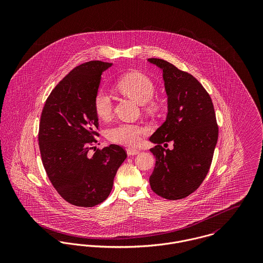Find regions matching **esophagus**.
Here are the masks:
<instances>
[{
  "label": "esophagus",
  "instance_id": "34e87169",
  "mask_svg": "<svg viewBox=\"0 0 263 263\" xmlns=\"http://www.w3.org/2000/svg\"><path fill=\"white\" fill-rule=\"evenodd\" d=\"M126 153L128 156H135V155H138L140 153V151L137 150V149H132V148H128L126 150Z\"/></svg>",
  "mask_w": 263,
  "mask_h": 263
}]
</instances>
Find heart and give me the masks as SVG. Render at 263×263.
<instances>
[{
	"label": "heart",
	"mask_w": 263,
	"mask_h": 263,
	"mask_svg": "<svg viewBox=\"0 0 263 263\" xmlns=\"http://www.w3.org/2000/svg\"><path fill=\"white\" fill-rule=\"evenodd\" d=\"M116 88L122 94L133 98L151 112H156L161 106V100L154 96L156 86L149 76L134 71L120 77L116 82ZM93 107L95 113L101 119H107L113 111V100L111 96L102 89H99L93 99ZM148 132L147 127L140 123L119 122L107 129V139L118 145L136 147L138 146L144 135Z\"/></svg>",
	"instance_id": "1"
}]
</instances>
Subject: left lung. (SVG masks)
Returning <instances> with one entry per match:
<instances>
[{"label":"left lung","mask_w":263,"mask_h":263,"mask_svg":"<svg viewBox=\"0 0 263 263\" xmlns=\"http://www.w3.org/2000/svg\"><path fill=\"white\" fill-rule=\"evenodd\" d=\"M149 61L163 70L168 95L166 121L150 138L156 144L150 150L156 158L151 188L166 199H182L209 173L219 137L215 108L210 94L191 74L161 59ZM168 141L174 143L172 151L163 148Z\"/></svg>","instance_id":"8db88e82"}]
</instances>
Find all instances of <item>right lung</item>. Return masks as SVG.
<instances>
[{
	"label": "right lung",
	"instance_id": "1",
	"mask_svg": "<svg viewBox=\"0 0 263 263\" xmlns=\"http://www.w3.org/2000/svg\"><path fill=\"white\" fill-rule=\"evenodd\" d=\"M110 66L90 61L75 67L52 89L40 115L38 144L43 167L58 193L76 206L104 201L127 156L118 145L89 155L99 136L93 99L103 71Z\"/></svg>",
	"mask_w": 263,
	"mask_h": 263
}]
</instances>
